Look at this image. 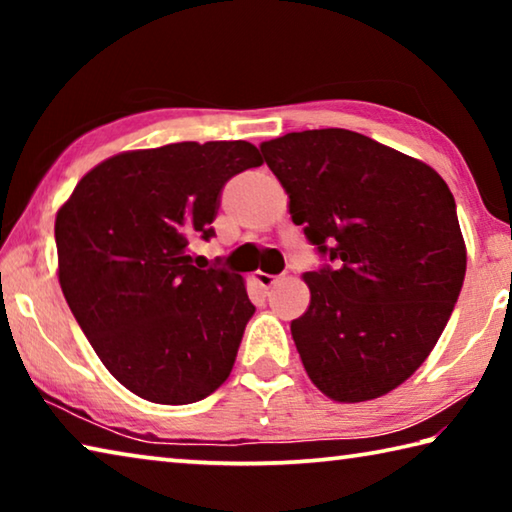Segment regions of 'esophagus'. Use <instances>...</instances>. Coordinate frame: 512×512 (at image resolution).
I'll list each match as a JSON object with an SVG mask.
<instances>
[{"instance_id": "esophagus-1", "label": "esophagus", "mask_w": 512, "mask_h": 512, "mask_svg": "<svg viewBox=\"0 0 512 512\" xmlns=\"http://www.w3.org/2000/svg\"><path fill=\"white\" fill-rule=\"evenodd\" d=\"M253 280H255L262 289H271L273 284L277 282V277H275V275H268V273H262V271H257V273L253 275Z\"/></svg>"}]
</instances>
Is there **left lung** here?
Returning a JSON list of instances; mask_svg holds the SVG:
<instances>
[{
	"instance_id": "1",
	"label": "left lung",
	"mask_w": 512,
	"mask_h": 512,
	"mask_svg": "<svg viewBox=\"0 0 512 512\" xmlns=\"http://www.w3.org/2000/svg\"><path fill=\"white\" fill-rule=\"evenodd\" d=\"M289 214L334 268L305 273L291 320L307 375L329 400H377L404 384L452 316L467 250L454 196L429 164L345 128L262 142Z\"/></svg>"
}]
</instances>
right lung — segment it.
<instances>
[{"mask_svg": "<svg viewBox=\"0 0 512 512\" xmlns=\"http://www.w3.org/2000/svg\"><path fill=\"white\" fill-rule=\"evenodd\" d=\"M250 142H180L112 155L56 212L58 282L103 366L155 404H192L235 366L248 318L246 280L194 266L219 192L259 167Z\"/></svg>", "mask_w": 512, "mask_h": 512, "instance_id": "add662e5", "label": "right lung"}]
</instances>
